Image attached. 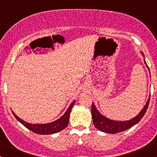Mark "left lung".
<instances>
[{
    "mask_svg": "<svg viewBox=\"0 0 157 157\" xmlns=\"http://www.w3.org/2000/svg\"><path fill=\"white\" fill-rule=\"evenodd\" d=\"M144 63L147 64L145 61ZM147 67H148V66H147ZM149 102H150V98L147 100L146 105L144 107V109L140 111V113L135 118H132V119L129 120V121H112V120L105 118V117H104L103 115H102L99 113V111L96 109L94 104L92 103L91 112L92 116H93V124L99 131H103V132L105 133H109V134H116V133L124 131L125 130L131 128L132 126H134V124H136L140 121V119L143 118L144 114L146 113L147 108H148Z\"/></svg>",
    "mask_w": 157,
    "mask_h": 157,
    "instance_id": "obj_1",
    "label": "left lung"
}]
</instances>
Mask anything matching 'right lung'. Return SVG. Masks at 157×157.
<instances>
[{
	"instance_id": "1",
	"label": "right lung",
	"mask_w": 157,
	"mask_h": 157,
	"mask_svg": "<svg viewBox=\"0 0 157 157\" xmlns=\"http://www.w3.org/2000/svg\"><path fill=\"white\" fill-rule=\"evenodd\" d=\"M74 102H73L71 103V105H70L69 108L67 109V112H65L64 115L62 117L59 118V119L56 120V121H53V122L48 123V124H30V123L26 122L23 120H22L21 118H19L17 115H15L13 112L14 117L20 121L21 124H23V125L26 128H27L28 129H29L30 131H32L33 132L36 133V134H55V133L59 132L61 130L64 129L68 124L69 121V117H70V113H71V109H72L73 105H74Z\"/></svg>"
}]
</instances>
